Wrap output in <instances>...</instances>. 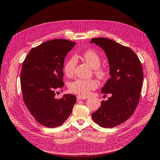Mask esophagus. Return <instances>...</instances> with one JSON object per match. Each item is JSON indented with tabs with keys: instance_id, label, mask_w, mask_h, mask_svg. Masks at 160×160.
<instances>
[{
	"instance_id": "34e87169",
	"label": "esophagus",
	"mask_w": 160,
	"mask_h": 160,
	"mask_svg": "<svg viewBox=\"0 0 160 160\" xmlns=\"http://www.w3.org/2000/svg\"><path fill=\"white\" fill-rule=\"evenodd\" d=\"M88 98L85 97V96H82V95H78L77 96V99L78 100H83V99H87Z\"/></svg>"
}]
</instances>
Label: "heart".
<instances>
[{
  "label": "heart",
  "mask_w": 160,
  "mask_h": 160,
  "mask_svg": "<svg viewBox=\"0 0 160 160\" xmlns=\"http://www.w3.org/2000/svg\"><path fill=\"white\" fill-rule=\"evenodd\" d=\"M82 58L87 64L94 69L95 76L100 80H103L107 77V72L105 69L101 67V58L99 54L92 50H88L82 54ZM77 63L75 57H69L65 62L63 70L65 75L68 77H72L74 73ZM98 87V83L95 80L77 79L69 84V89L73 93L78 94L82 96L87 95L89 92L94 90Z\"/></svg>",
  "instance_id": "b5f03b06"
}]
</instances>
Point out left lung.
<instances>
[{"label":"left lung","instance_id":"1","mask_svg":"<svg viewBox=\"0 0 160 160\" xmlns=\"http://www.w3.org/2000/svg\"><path fill=\"white\" fill-rule=\"evenodd\" d=\"M91 43L105 51L111 78L102 92L111 97L102 101L92 118L105 128H112L131 117L138 104L143 83V71L138 57L132 49L104 38H93Z\"/></svg>","mask_w":160,"mask_h":160}]
</instances>
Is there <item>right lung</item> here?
I'll return each instance as SVG.
<instances>
[{
    "mask_svg": "<svg viewBox=\"0 0 160 160\" xmlns=\"http://www.w3.org/2000/svg\"><path fill=\"white\" fill-rule=\"evenodd\" d=\"M75 43L61 39L48 41L33 48L22 64V98L31 114L45 127L61 126L76 102V96L72 94L56 98V90L64 85V59Z\"/></svg>",
    "mask_w": 160,
    "mask_h": 160,
    "instance_id": "right-lung-1",
    "label": "right lung"
}]
</instances>
